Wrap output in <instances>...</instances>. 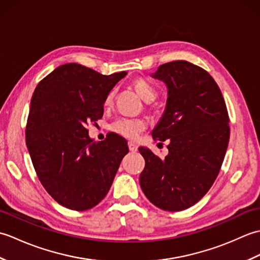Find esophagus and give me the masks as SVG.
Returning a JSON list of instances; mask_svg holds the SVG:
<instances>
[{
	"mask_svg": "<svg viewBox=\"0 0 260 260\" xmlns=\"http://www.w3.org/2000/svg\"><path fill=\"white\" fill-rule=\"evenodd\" d=\"M128 148H129V151L131 152H136L137 150H139V146H137L136 144H135V143H132V142H129L128 143Z\"/></svg>",
	"mask_w": 260,
	"mask_h": 260,
	"instance_id": "esophagus-1",
	"label": "esophagus"
}]
</instances>
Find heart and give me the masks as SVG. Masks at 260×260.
Wrapping results in <instances>:
<instances>
[{"mask_svg": "<svg viewBox=\"0 0 260 260\" xmlns=\"http://www.w3.org/2000/svg\"><path fill=\"white\" fill-rule=\"evenodd\" d=\"M134 88L139 95L144 99L145 102H152L156 97V90L150 82L144 78H137L134 80ZM115 90H110L106 97H105V105H110L114 101ZM146 128L145 120L141 118L132 117H118L110 124V129L115 133L126 137L128 140H136L141 135L142 132Z\"/></svg>", "mask_w": 260, "mask_h": 260, "instance_id": "1", "label": "heart"}]
</instances>
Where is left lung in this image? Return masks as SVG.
<instances>
[{
  "label": "left lung",
  "mask_w": 260,
  "mask_h": 260,
  "mask_svg": "<svg viewBox=\"0 0 260 260\" xmlns=\"http://www.w3.org/2000/svg\"><path fill=\"white\" fill-rule=\"evenodd\" d=\"M153 78L169 88L167 109L153 131L167 141L164 159L140 147L145 168L140 184L154 206L182 211L206 196L221 169L227 151L229 115L217 82L199 66L184 60L161 64Z\"/></svg>",
  "instance_id": "left-lung-1"
}]
</instances>
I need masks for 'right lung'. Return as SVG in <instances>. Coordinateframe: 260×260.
Instances as JSON below:
<instances>
[{
  "label": "right lung",
  "mask_w": 260,
  "mask_h": 260,
  "mask_svg": "<svg viewBox=\"0 0 260 260\" xmlns=\"http://www.w3.org/2000/svg\"><path fill=\"white\" fill-rule=\"evenodd\" d=\"M125 75L105 76L66 63L45 77L33 92L26 146L41 184L62 207L85 211L97 206L128 153L124 137L108 133L96 142L87 128L103 117L105 97Z\"/></svg>",
  "instance_id": "1"
}]
</instances>
